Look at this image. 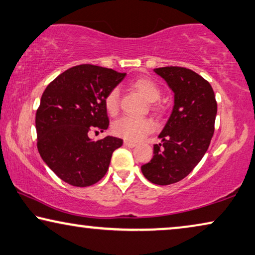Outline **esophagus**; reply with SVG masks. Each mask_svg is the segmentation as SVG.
I'll return each instance as SVG.
<instances>
[{"mask_svg":"<svg viewBox=\"0 0 255 255\" xmlns=\"http://www.w3.org/2000/svg\"><path fill=\"white\" fill-rule=\"evenodd\" d=\"M124 145L130 147V148H133V147L136 146V143L134 141H131V140H124Z\"/></svg>","mask_w":255,"mask_h":255,"instance_id":"obj_1","label":"esophagus"}]
</instances>
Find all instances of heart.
<instances>
[{
  "mask_svg": "<svg viewBox=\"0 0 255 255\" xmlns=\"http://www.w3.org/2000/svg\"><path fill=\"white\" fill-rule=\"evenodd\" d=\"M132 87L139 92L147 101L150 103V108L157 110L158 107L155 101L161 98V90L158 85L150 78L140 77L132 82ZM105 107L109 115L115 116L120 109V91L113 88L105 98ZM154 130V123L149 119H133V117L123 116L113 123V132L122 138L138 141L143 136L149 134Z\"/></svg>",
  "mask_w": 255,
  "mask_h": 255,
  "instance_id": "heart-1",
  "label": "heart"
}]
</instances>
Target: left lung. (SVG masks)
Returning a JSON list of instances; mask_svg holds the SVG:
<instances>
[{
    "mask_svg": "<svg viewBox=\"0 0 255 255\" xmlns=\"http://www.w3.org/2000/svg\"><path fill=\"white\" fill-rule=\"evenodd\" d=\"M175 93L171 115L154 145V156L141 165L143 176L156 185L179 182L193 170L207 152L217 113L210 84L182 66L154 69Z\"/></svg>",
    "mask_w": 255,
    "mask_h": 255,
    "instance_id": "1",
    "label": "left lung"
}]
</instances>
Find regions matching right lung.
Segmentation results:
<instances>
[{"label": "right lung", "mask_w": 255, "mask_h": 255, "mask_svg": "<svg viewBox=\"0 0 255 255\" xmlns=\"http://www.w3.org/2000/svg\"><path fill=\"white\" fill-rule=\"evenodd\" d=\"M127 73L92 64L72 66L46 87L35 115L38 150L62 180L85 187L108 170L114 150L123 140L90 139V132L109 127L105 98Z\"/></svg>", "instance_id": "right-lung-1"}]
</instances>
